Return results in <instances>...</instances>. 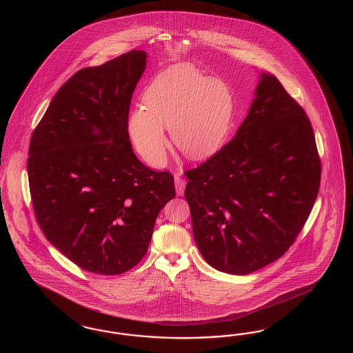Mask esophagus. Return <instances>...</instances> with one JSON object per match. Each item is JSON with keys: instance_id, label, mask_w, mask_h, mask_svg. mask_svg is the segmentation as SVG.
<instances>
[{"instance_id": "esophagus-1", "label": "esophagus", "mask_w": 353, "mask_h": 353, "mask_svg": "<svg viewBox=\"0 0 353 353\" xmlns=\"http://www.w3.org/2000/svg\"><path fill=\"white\" fill-rule=\"evenodd\" d=\"M185 185H186V182L182 179L181 174H176V176H174V186H176V192H177L179 196L183 195Z\"/></svg>"}]
</instances>
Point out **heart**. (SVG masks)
<instances>
[{
    "instance_id": "b5f03b06",
    "label": "heart",
    "mask_w": 353,
    "mask_h": 353,
    "mask_svg": "<svg viewBox=\"0 0 353 353\" xmlns=\"http://www.w3.org/2000/svg\"><path fill=\"white\" fill-rule=\"evenodd\" d=\"M145 107L129 115V133L142 158L163 167L168 155L165 130L177 149L192 159H205L223 146L235 115L232 89L221 80L177 64L148 86Z\"/></svg>"
}]
</instances>
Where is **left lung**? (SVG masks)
<instances>
[{"mask_svg":"<svg viewBox=\"0 0 353 353\" xmlns=\"http://www.w3.org/2000/svg\"><path fill=\"white\" fill-rule=\"evenodd\" d=\"M192 234L211 267L245 276L282 256L316 202L321 161L310 119L261 72L233 139L188 171Z\"/></svg>","mask_w":353,"mask_h":353,"instance_id":"8db88e82","label":"left lung"}]
</instances>
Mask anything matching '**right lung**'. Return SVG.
<instances>
[{
	"mask_svg": "<svg viewBox=\"0 0 353 353\" xmlns=\"http://www.w3.org/2000/svg\"><path fill=\"white\" fill-rule=\"evenodd\" d=\"M146 62V52L132 50L77 71L30 143V190L43 234L97 274L137 265L158 214L176 195L171 173L142 164L129 141V105Z\"/></svg>",
	"mask_w": 353,
	"mask_h": 353,
	"instance_id": "1",
	"label": "right lung"
}]
</instances>
